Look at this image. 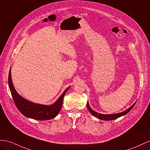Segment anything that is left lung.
I'll return each instance as SVG.
<instances>
[{"label":"left lung","mask_w":150,"mask_h":150,"mask_svg":"<svg viewBox=\"0 0 150 150\" xmlns=\"http://www.w3.org/2000/svg\"><path fill=\"white\" fill-rule=\"evenodd\" d=\"M135 103H134V104L130 107V108H129L128 109H127L126 110L124 111L123 112H121V113H115V114H107V115H105V114H101V113H99L96 112H95V111H94L93 109L91 108V107L89 105V103L87 102V108L88 110H89L90 113L93 115V116H94L95 117H97L98 119H100V120H115V119H117L119 117H120L122 116H124V115H126L127 113H129L130 110H131L132 109L133 107L134 106V105H135L136 104Z\"/></svg>","instance_id":"8db88e82"}]
</instances>
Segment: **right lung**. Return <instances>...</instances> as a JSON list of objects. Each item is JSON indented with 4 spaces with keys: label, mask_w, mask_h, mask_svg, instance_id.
<instances>
[{
    "label": "right lung",
    "mask_w": 150,
    "mask_h": 150,
    "mask_svg": "<svg viewBox=\"0 0 150 150\" xmlns=\"http://www.w3.org/2000/svg\"><path fill=\"white\" fill-rule=\"evenodd\" d=\"M11 70L10 68L8 77L9 87L15 105L16 106L19 111L25 117L37 120H47L56 117L60 112L64 95L70 86L67 87V89H66L63 93L52 105H45L37 104L28 101L17 93L13 86Z\"/></svg>",
    "instance_id": "right-lung-1"
}]
</instances>
